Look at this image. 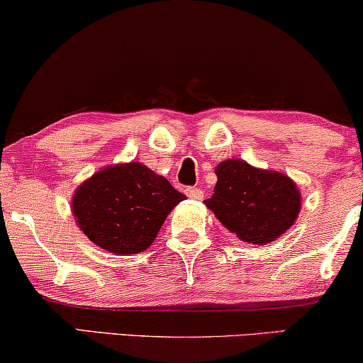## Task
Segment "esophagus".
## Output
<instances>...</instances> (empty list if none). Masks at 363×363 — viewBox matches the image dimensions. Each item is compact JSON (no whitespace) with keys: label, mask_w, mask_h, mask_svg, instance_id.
I'll use <instances>...</instances> for the list:
<instances>
[{"label":"esophagus","mask_w":363,"mask_h":363,"mask_svg":"<svg viewBox=\"0 0 363 363\" xmlns=\"http://www.w3.org/2000/svg\"><path fill=\"white\" fill-rule=\"evenodd\" d=\"M185 193H186V196H190V198H191V200H201V198H203V191H201V188L186 186V188H185Z\"/></svg>","instance_id":"1"}]
</instances>
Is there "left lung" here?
<instances>
[{"label":"left lung","mask_w":363,"mask_h":363,"mask_svg":"<svg viewBox=\"0 0 363 363\" xmlns=\"http://www.w3.org/2000/svg\"><path fill=\"white\" fill-rule=\"evenodd\" d=\"M216 186L206 206L241 241L266 245L294 225L301 195L289 177L226 160L216 167Z\"/></svg>","instance_id":"left-lung-1"}]
</instances>
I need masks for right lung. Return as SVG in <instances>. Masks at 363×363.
<instances>
[{"instance_id": "add662e5", "label": "right lung", "mask_w": 363, "mask_h": 363, "mask_svg": "<svg viewBox=\"0 0 363 363\" xmlns=\"http://www.w3.org/2000/svg\"><path fill=\"white\" fill-rule=\"evenodd\" d=\"M185 195L142 163L107 167L77 188L72 213L89 240L116 255L145 251Z\"/></svg>"}]
</instances>
